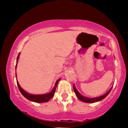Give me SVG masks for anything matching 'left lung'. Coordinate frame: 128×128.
Returning a JSON list of instances; mask_svg holds the SVG:
<instances>
[{
    "label": "left lung",
    "instance_id": "obj_1",
    "mask_svg": "<svg viewBox=\"0 0 128 128\" xmlns=\"http://www.w3.org/2000/svg\"><path fill=\"white\" fill-rule=\"evenodd\" d=\"M112 88V86L111 88V89H110L106 94H105L103 95V96L98 97V98H86V97L82 96V95L80 94L78 92L77 90L76 89L75 86H74V85H73V89H74V92H75L76 95L77 96L78 98L80 100L82 101V102H86V103H93V102H98V101H100V100H101L104 99V98H106V97L108 96V94L110 93Z\"/></svg>",
    "mask_w": 128,
    "mask_h": 128
}]
</instances>
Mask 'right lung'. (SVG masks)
I'll use <instances>...</instances> for the list:
<instances>
[{
    "label": "right lung",
    "mask_w": 128,
    "mask_h": 128,
    "mask_svg": "<svg viewBox=\"0 0 128 128\" xmlns=\"http://www.w3.org/2000/svg\"><path fill=\"white\" fill-rule=\"evenodd\" d=\"M19 56H20V54H18V56H17V63H16V67H17V62H18ZM60 80V79H58V80L56 82L55 86H54V89L52 90V92H49V93L44 94H40V95H34V94H31L28 93L27 92H26L25 91L23 90L21 86H20V85H19V84L17 81V86H18L19 90H20V92H21V93L22 94V95H23L24 98H26V99L29 100L33 101V102H37V103H42V102H48L50 99H52V98H53V96H54V94H55V92L56 90V87L57 86V85H58V82H59Z\"/></svg>",
    "instance_id": "obj_1"
}]
</instances>
